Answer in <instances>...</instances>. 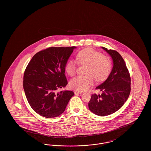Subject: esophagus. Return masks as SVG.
Instances as JSON below:
<instances>
[{
    "mask_svg": "<svg viewBox=\"0 0 151 151\" xmlns=\"http://www.w3.org/2000/svg\"><path fill=\"white\" fill-rule=\"evenodd\" d=\"M74 93H75V94H77L81 93V92H78V91H75V92H74Z\"/></svg>",
    "mask_w": 151,
    "mask_h": 151,
    "instance_id": "34e87169",
    "label": "esophagus"
}]
</instances>
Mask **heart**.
Masks as SVG:
<instances>
[{
  "instance_id": "b5f03b06",
  "label": "heart",
  "mask_w": 151,
  "mask_h": 151,
  "mask_svg": "<svg viewBox=\"0 0 151 151\" xmlns=\"http://www.w3.org/2000/svg\"><path fill=\"white\" fill-rule=\"evenodd\" d=\"M77 59L81 65H86L85 76L79 75L70 82V87L78 91H87L94 82V78L97 81L106 79L111 70V62L108 57L102 53L91 48L80 51L77 55ZM77 70V62L73 59L69 60L65 65V70L71 76L75 75Z\"/></svg>"
}]
</instances>
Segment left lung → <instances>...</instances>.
Returning <instances> with one entry per match:
<instances>
[{
  "label": "left lung",
  "mask_w": 151,
  "mask_h": 151,
  "mask_svg": "<svg viewBox=\"0 0 151 151\" xmlns=\"http://www.w3.org/2000/svg\"><path fill=\"white\" fill-rule=\"evenodd\" d=\"M111 57L113 66L106 80L96 88L102 93L92 94L88 104L89 110L99 116L113 114L122 107L131 91V79L126 63L116 51L101 47Z\"/></svg>",
  "instance_id": "left-lung-1"
}]
</instances>
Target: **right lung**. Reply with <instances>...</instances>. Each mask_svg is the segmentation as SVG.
<instances>
[{"label": "right lung", "mask_w": 151, "mask_h": 151, "mask_svg": "<svg viewBox=\"0 0 151 151\" xmlns=\"http://www.w3.org/2000/svg\"><path fill=\"white\" fill-rule=\"evenodd\" d=\"M76 47H51L36 53L24 75L23 88L29 105L38 114L52 118L62 114L72 91H62L67 84L65 65Z\"/></svg>", "instance_id": "right-lung-1"}]
</instances>
